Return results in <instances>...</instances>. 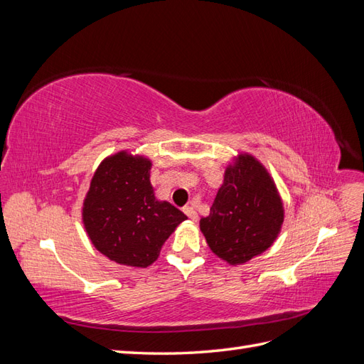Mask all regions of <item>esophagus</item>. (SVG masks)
Here are the masks:
<instances>
[{
    "label": "esophagus",
    "mask_w": 364,
    "mask_h": 364,
    "mask_svg": "<svg viewBox=\"0 0 364 364\" xmlns=\"http://www.w3.org/2000/svg\"><path fill=\"white\" fill-rule=\"evenodd\" d=\"M183 211H185L186 215L190 217V220H193V222H196V220L199 218V215H197V211H196L194 206H186V208L183 209Z\"/></svg>",
    "instance_id": "obj_1"
}]
</instances>
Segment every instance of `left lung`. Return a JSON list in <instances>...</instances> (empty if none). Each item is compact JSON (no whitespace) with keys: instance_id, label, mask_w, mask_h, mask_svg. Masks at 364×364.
Returning a JSON list of instances; mask_svg holds the SVG:
<instances>
[{"instance_id":"8db88e82","label":"left lung","mask_w":364,"mask_h":364,"mask_svg":"<svg viewBox=\"0 0 364 364\" xmlns=\"http://www.w3.org/2000/svg\"><path fill=\"white\" fill-rule=\"evenodd\" d=\"M284 223V203L272 174L250 153L241 151L225 170L209 215L200 218L206 243L230 266L266 252Z\"/></svg>"}]
</instances>
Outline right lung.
<instances>
[{"label": "right lung", "mask_w": 364, "mask_h": 364, "mask_svg": "<svg viewBox=\"0 0 364 364\" xmlns=\"http://www.w3.org/2000/svg\"><path fill=\"white\" fill-rule=\"evenodd\" d=\"M151 161L119 150L98 165L87 190L82 222L94 247L127 267L146 269L186 215L158 200L150 182Z\"/></svg>", "instance_id": "obj_1"}]
</instances>
